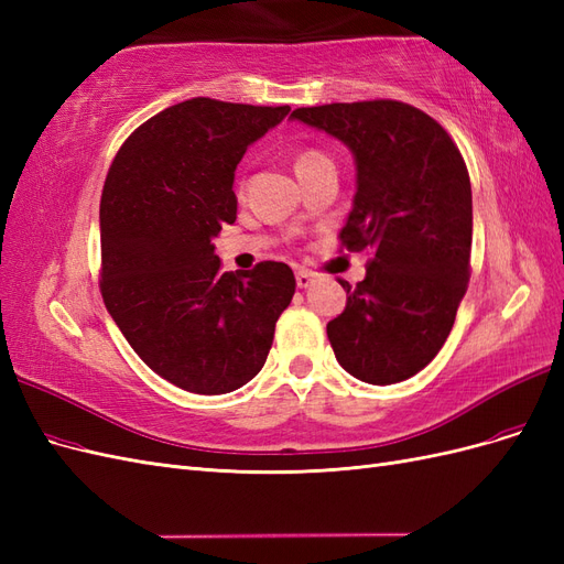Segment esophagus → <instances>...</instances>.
Instances as JSON below:
<instances>
[{
    "label": "esophagus",
    "instance_id": "34e87169",
    "mask_svg": "<svg viewBox=\"0 0 564 564\" xmlns=\"http://www.w3.org/2000/svg\"><path fill=\"white\" fill-rule=\"evenodd\" d=\"M313 280H315V275H313L311 270H296V284H299V289H308L313 284Z\"/></svg>",
    "mask_w": 564,
    "mask_h": 564
}]
</instances>
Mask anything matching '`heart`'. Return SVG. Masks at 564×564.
Returning a JSON list of instances; mask_svg holds the SVG:
<instances>
[{"mask_svg": "<svg viewBox=\"0 0 564 564\" xmlns=\"http://www.w3.org/2000/svg\"><path fill=\"white\" fill-rule=\"evenodd\" d=\"M324 160H329V158L324 155L322 150H315V148H305V150H301V152H299V158H296V169L311 166V164H317V162H324Z\"/></svg>", "mask_w": 564, "mask_h": 564, "instance_id": "obj_1", "label": "heart"}]
</instances>
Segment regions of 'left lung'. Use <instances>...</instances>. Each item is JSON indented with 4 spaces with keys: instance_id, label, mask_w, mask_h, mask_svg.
Listing matches in <instances>:
<instances>
[{
    "instance_id": "obj_1",
    "label": "left lung",
    "mask_w": 564,
    "mask_h": 564,
    "mask_svg": "<svg viewBox=\"0 0 564 564\" xmlns=\"http://www.w3.org/2000/svg\"><path fill=\"white\" fill-rule=\"evenodd\" d=\"M294 119L344 141L357 193L340 249L371 251L367 278L346 289L327 324L338 365L355 379H412L445 346L470 280V176L452 135L431 115L377 98L296 108Z\"/></svg>"
}]
</instances>
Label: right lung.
I'll return each instance as SVG.
<instances>
[{"label": "right lung", "mask_w": 564, "mask_h": 564, "mask_svg": "<svg viewBox=\"0 0 564 564\" xmlns=\"http://www.w3.org/2000/svg\"><path fill=\"white\" fill-rule=\"evenodd\" d=\"M289 106L191 98L117 150L100 195V294L135 355L197 395H224L265 365L296 292L280 261L224 272L212 240L235 224V166Z\"/></svg>", "instance_id": "add662e5"}]
</instances>
